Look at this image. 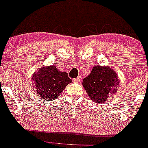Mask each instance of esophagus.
<instances>
[{
    "label": "esophagus",
    "mask_w": 148,
    "mask_h": 148,
    "mask_svg": "<svg viewBox=\"0 0 148 148\" xmlns=\"http://www.w3.org/2000/svg\"><path fill=\"white\" fill-rule=\"evenodd\" d=\"M82 80V77L80 75L77 76V77H76L75 79H74V81L76 82V83H80Z\"/></svg>",
    "instance_id": "1"
}]
</instances>
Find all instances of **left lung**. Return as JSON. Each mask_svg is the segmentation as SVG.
<instances>
[{
  "label": "left lung",
  "mask_w": 148,
  "mask_h": 148,
  "mask_svg": "<svg viewBox=\"0 0 148 148\" xmlns=\"http://www.w3.org/2000/svg\"><path fill=\"white\" fill-rule=\"evenodd\" d=\"M119 85L118 74L109 66L100 65L93 67L88 77L83 80V86L91 100L103 103L109 94L115 93Z\"/></svg>",
  "instance_id": "1"
}]
</instances>
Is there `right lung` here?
<instances>
[{"label":"right lung","mask_w":148,"mask_h":148,"mask_svg":"<svg viewBox=\"0 0 148 148\" xmlns=\"http://www.w3.org/2000/svg\"><path fill=\"white\" fill-rule=\"evenodd\" d=\"M32 80L39 97L45 100H53L60 95L72 80L65 72H60L54 65L42 67L34 73Z\"/></svg>","instance_id":"obj_1"}]
</instances>
